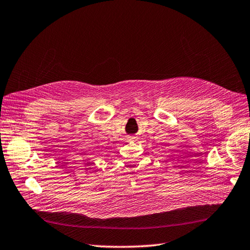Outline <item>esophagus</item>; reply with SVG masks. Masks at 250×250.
Returning a JSON list of instances; mask_svg holds the SVG:
<instances>
[{
  "mask_svg": "<svg viewBox=\"0 0 250 250\" xmlns=\"http://www.w3.org/2000/svg\"><path fill=\"white\" fill-rule=\"evenodd\" d=\"M135 139H136L135 136H127V137H126V140H127V141H134Z\"/></svg>",
  "mask_w": 250,
  "mask_h": 250,
  "instance_id": "obj_1",
  "label": "esophagus"
}]
</instances>
